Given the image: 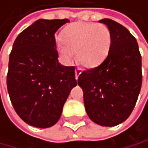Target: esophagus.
Segmentation results:
<instances>
[{
  "mask_svg": "<svg viewBox=\"0 0 148 148\" xmlns=\"http://www.w3.org/2000/svg\"><path fill=\"white\" fill-rule=\"evenodd\" d=\"M81 73H82L81 69H79V68H76V69H75V78H76V79H78V76H79V75H80Z\"/></svg>",
  "mask_w": 148,
  "mask_h": 148,
  "instance_id": "34e87169",
  "label": "esophagus"
}]
</instances>
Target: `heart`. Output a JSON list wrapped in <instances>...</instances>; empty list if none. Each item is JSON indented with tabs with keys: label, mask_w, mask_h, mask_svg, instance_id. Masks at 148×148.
<instances>
[{
	"label": "heart",
	"mask_w": 148,
	"mask_h": 148,
	"mask_svg": "<svg viewBox=\"0 0 148 148\" xmlns=\"http://www.w3.org/2000/svg\"><path fill=\"white\" fill-rule=\"evenodd\" d=\"M58 50L66 62H71L73 54L86 68L98 66L107 58L111 44L110 29L94 22H73L61 32Z\"/></svg>",
	"instance_id": "b5f03b06"
}]
</instances>
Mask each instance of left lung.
Listing matches in <instances>:
<instances>
[{
  "mask_svg": "<svg viewBox=\"0 0 148 148\" xmlns=\"http://www.w3.org/2000/svg\"><path fill=\"white\" fill-rule=\"evenodd\" d=\"M99 21L111 34L109 54L99 66L83 71L77 82L90 120L113 127L127 119L137 102L142 87V56L136 38L126 27L110 18Z\"/></svg>",
  "mask_w": 148,
  "mask_h": 148,
  "instance_id": "obj_1",
  "label": "left lung"
}]
</instances>
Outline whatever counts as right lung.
<instances>
[{"label":"right lung","instance_id":"right-lung-1","mask_svg":"<svg viewBox=\"0 0 148 148\" xmlns=\"http://www.w3.org/2000/svg\"><path fill=\"white\" fill-rule=\"evenodd\" d=\"M69 21L38 20L24 29L13 44L7 90L15 111L30 126H54L71 90L78 83L75 67L59 64L56 44V32Z\"/></svg>","mask_w":148,"mask_h":148}]
</instances>
